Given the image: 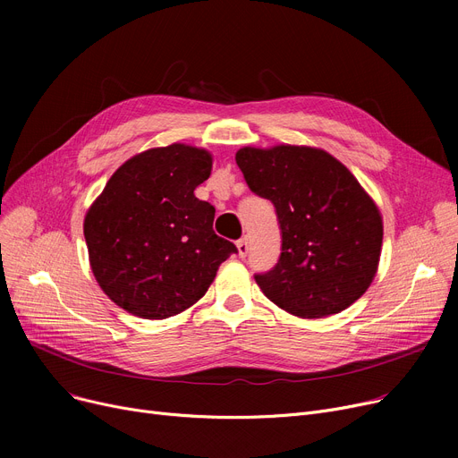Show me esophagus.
Returning a JSON list of instances; mask_svg holds the SVG:
<instances>
[{
    "instance_id": "34e87169",
    "label": "esophagus",
    "mask_w": 458,
    "mask_h": 458,
    "mask_svg": "<svg viewBox=\"0 0 458 458\" xmlns=\"http://www.w3.org/2000/svg\"><path fill=\"white\" fill-rule=\"evenodd\" d=\"M237 252H239V256H242V258H245L249 254V239L247 237H242L237 242Z\"/></svg>"
}]
</instances>
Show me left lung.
I'll return each instance as SVG.
<instances>
[{
	"mask_svg": "<svg viewBox=\"0 0 458 458\" xmlns=\"http://www.w3.org/2000/svg\"><path fill=\"white\" fill-rule=\"evenodd\" d=\"M254 195L273 202L282 235L276 266L254 278L293 316L319 319L366 293L380 258L382 219L368 192L330 154L282 144L235 154Z\"/></svg>",
	"mask_w": 458,
	"mask_h": 458,
	"instance_id": "8db88e82",
	"label": "left lung"
}]
</instances>
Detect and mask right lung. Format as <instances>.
<instances>
[{
	"label": "right lung",
	"instance_id": "right-lung-1",
	"mask_svg": "<svg viewBox=\"0 0 458 458\" xmlns=\"http://www.w3.org/2000/svg\"><path fill=\"white\" fill-rule=\"evenodd\" d=\"M211 154L187 144L152 148L109 178L85 216L92 273L133 316L165 319L204 297L237 247L213 232L215 208L195 197Z\"/></svg>",
	"mask_w": 458,
	"mask_h": 458
}]
</instances>
